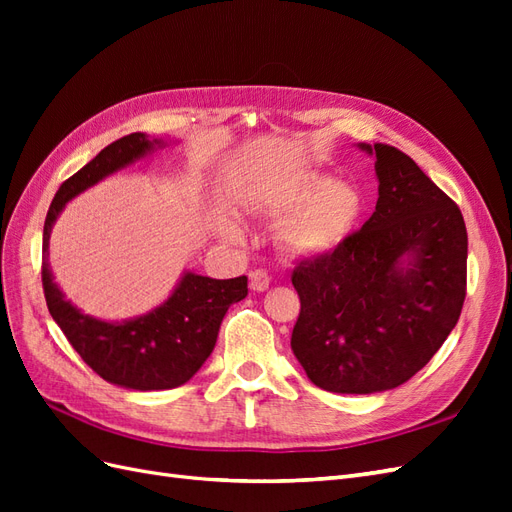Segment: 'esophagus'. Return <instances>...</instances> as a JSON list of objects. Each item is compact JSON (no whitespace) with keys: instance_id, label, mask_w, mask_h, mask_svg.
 <instances>
[{"instance_id":"esophagus-1","label":"esophagus","mask_w":512,"mask_h":512,"mask_svg":"<svg viewBox=\"0 0 512 512\" xmlns=\"http://www.w3.org/2000/svg\"><path fill=\"white\" fill-rule=\"evenodd\" d=\"M271 286V275L265 269H254L250 273V288L256 292L267 290Z\"/></svg>"}]
</instances>
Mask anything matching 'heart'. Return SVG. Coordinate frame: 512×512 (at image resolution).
<instances>
[{
  "mask_svg": "<svg viewBox=\"0 0 512 512\" xmlns=\"http://www.w3.org/2000/svg\"><path fill=\"white\" fill-rule=\"evenodd\" d=\"M363 200L359 190L322 173H303L290 179L262 203L271 218H288L282 228L286 250L299 256H322L337 250L359 222ZM228 239H241L239 222H222Z\"/></svg>",
  "mask_w": 512,
  "mask_h": 512,
  "instance_id": "1",
  "label": "heart"
}]
</instances>
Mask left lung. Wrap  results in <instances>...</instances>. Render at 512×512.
Returning <instances> with one entry per match:
<instances>
[{"mask_svg": "<svg viewBox=\"0 0 512 512\" xmlns=\"http://www.w3.org/2000/svg\"><path fill=\"white\" fill-rule=\"evenodd\" d=\"M359 147L376 156V211L337 250L292 271V352L320 389L350 395L421 371L455 329L468 277L459 207L404 151Z\"/></svg>", "mask_w": 512, "mask_h": 512, "instance_id": "1", "label": "left lung"}]
</instances>
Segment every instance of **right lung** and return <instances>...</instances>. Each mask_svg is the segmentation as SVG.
I'll return each instance as SVG.
<instances>
[{"instance_id":"obj_1","label":"right lung","mask_w":512,"mask_h":512,"mask_svg":"<svg viewBox=\"0 0 512 512\" xmlns=\"http://www.w3.org/2000/svg\"><path fill=\"white\" fill-rule=\"evenodd\" d=\"M160 145L143 132H134L104 147L79 173L59 185L42 232V288L53 320L100 378L134 391H164L188 382L213 352L228 307L247 297L245 275L211 280L188 271L175 292L153 312L134 320L104 322L76 309L53 282L51 228L68 200Z\"/></svg>"}]
</instances>
